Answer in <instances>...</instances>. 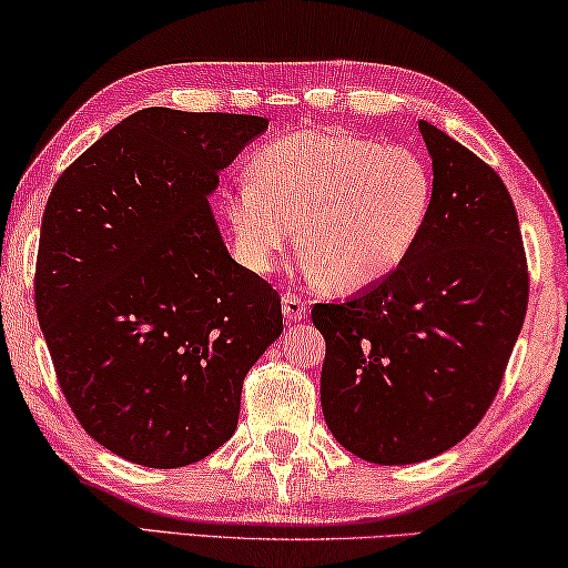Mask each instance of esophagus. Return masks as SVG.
Listing matches in <instances>:
<instances>
[{
	"instance_id": "34e87169",
	"label": "esophagus",
	"mask_w": 568,
	"mask_h": 568,
	"mask_svg": "<svg viewBox=\"0 0 568 568\" xmlns=\"http://www.w3.org/2000/svg\"><path fill=\"white\" fill-rule=\"evenodd\" d=\"M282 312L290 322H300V320H304V314H307V302H304L302 296L286 292L282 296Z\"/></svg>"
}]
</instances>
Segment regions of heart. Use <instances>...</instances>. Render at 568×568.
I'll list each match as a JSON object with an SVG mask.
<instances>
[{"mask_svg": "<svg viewBox=\"0 0 568 568\" xmlns=\"http://www.w3.org/2000/svg\"><path fill=\"white\" fill-rule=\"evenodd\" d=\"M225 195L235 256L268 274L294 239L310 272L355 292L398 272L434 207V174L408 146L347 132H296L261 146Z\"/></svg>", "mask_w": 568, "mask_h": 568, "instance_id": "b5f03b06", "label": "heart"}]
</instances>
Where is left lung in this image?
<instances>
[{
  "label": "left lung",
  "instance_id": "obj_1",
  "mask_svg": "<svg viewBox=\"0 0 568 568\" xmlns=\"http://www.w3.org/2000/svg\"><path fill=\"white\" fill-rule=\"evenodd\" d=\"M434 164L429 225L406 264L339 304L320 398L335 439L375 465L442 455L483 422L528 310L518 213L490 164L418 121Z\"/></svg>",
  "mask_w": 568,
  "mask_h": 568
}]
</instances>
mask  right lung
Here are the masks:
<instances>
[{
	"label": "right lung",
	"instance_id": "add662e5",
	"mask_svg": "<svg viewBox=\"0 0 568 568\" xmlns=\"http://www.w3.org/2000/svg\"><path fill=\"white\" fill-rule=\"evenodd\" d=\"M264 116L142 109L60 174L34 307L78 424L129 462L174 469L235 432L243 378L282 335V300L235 264L207 195Z\"/></svg>",
	"mask_w": 568,
	"mask_h": 568
}]
</instances>
